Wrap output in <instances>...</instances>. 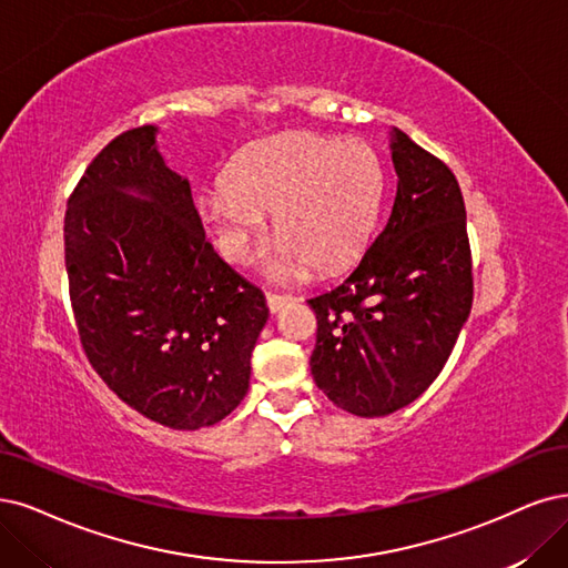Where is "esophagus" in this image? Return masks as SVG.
Returning a JSON list of instances; mask_svg holds the SVG:
<instances>
[{"mask_svg": "<svg viewBox=\"0 0 568 568\" xmlns=\"http://www.w3.org/2000/svg\"><path fill=\"white\" fill-rule=\"evenodd\" d=\"M292 297L287 295H273V292H266V306L271 313H278Z\"/></svg>", "mask_w": 568, "mask_h": 568, "instance_id": "esophagus-1", "label": "esophagus"}]
</instances>
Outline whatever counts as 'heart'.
<instances>
[{
  "instance_id": "b5f03b06",
  "label": "heart",
  "mask_w": 568,
  "mask_h": 568,
  "mask_svg": "<svg viewBox=\"0 0 568 568\" xmlns=\"http://www.w3.org/2000/svg\"><path fill=\"white\" fill-rule=\"evenodd\" d=\"M384 201V168L363 140L287 131L252 142L224 182L199 199L201 222L226 262H245L271 213L278 239L266 260L273 278L337 271L365 250Z\"/></svg>"
}]
</instances>
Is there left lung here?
<instances>
[{"mask_svg":"<svg viewBox=\"0 0 568 568\" xmlns=\"http://www.w3.org/2000/svg\"><path fill=\"white\" fill-rule=\"evenodd\" d=\"M397 192L361 264L308 300L318 332L311 374L355 416L407 407L443 372L473 306L466 205L449 168L390 131Z\"/></svg>","mask_w":568,"mask_h":568,"instance_id":"obj_1","label":"left lung"}]
</instances>
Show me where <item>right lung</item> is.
Here are the masks:
<instances>
[{"instance_id":"add662e5","label":"right lung","mask_w":568,"mask_h":568,"mask_svg":"<svg viewBox=\"0 0 568 568\" xmlns=\"http://www.w3.org/2000/svg\"><path fill=\"white\" fill-rule=\"evenodd\" d=\"M156 131L116 135L74 186L70 300L100 379L152 422L199 430L241 405L268 308L205 239L192 186L165 165Z\"/></svg>"}]
</instances>
